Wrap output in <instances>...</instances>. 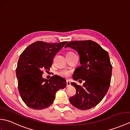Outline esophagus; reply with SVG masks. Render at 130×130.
Here are the masks:
<instances>
[{"instance_id": "obj_1", "label": "esophagus", "mask_w": 130, "mask_h": 130, "mask_svg": "<svg viewBox=\"0 0 130 130\" xmlns=\"http://www.w3.org/2000/svg\"><path fill=\"white\" fill-rule=\"evenodd\" d=\"M70 82L69 81V80H67V87H69V86H70Z\"/></svg>"}]
</instances>
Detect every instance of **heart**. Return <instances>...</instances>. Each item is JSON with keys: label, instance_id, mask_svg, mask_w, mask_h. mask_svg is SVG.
Listing matches in <instances>:
<instances>
[{"label": "heart", "instance_id": "obj_1", "mask_svg": "<svg viewBox=\"0 0 130 130\" xmlns=\"http://www.w3.org/2000/svg\"><path fill=\"white\" fill-rule=\"evenodd\" d=\"M58 75L59 76L63 77V78H67L71 74V71L68 69H62L60 70L59 72L57 73Z\"/></svg>", "mask_w": 130, "mask_h": 130}]
</instances>
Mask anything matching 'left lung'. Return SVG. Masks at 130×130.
Listing matches in <instances>:
<instances>
[{
  "label": "left lung",
  "instance_id": "obj_1",
  "mask_svg": "<svg viewBox=\"0 0 130 130\" xmlns=\"http://www.w3.org/2000/svg\"><path fill=\"white\" fill-rule=\"evenodd\" d=\"M68 47L78 52L81 63L74 71L73 79L85 81L83 86L71 83L76 92L70 102L79 109L92 108L103 99L111 84L112 66L108 53L92 40L70 41L65 46Z\"/></svg>",
  "mask_w": 130,
  "mask_h": 130
}]
</instances>
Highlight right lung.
<instances>
[{
    "label": "right lung",
    "instance_id": "add662e5",
    "mask_svg": "<svg viewBox=\"0 0 130 130\" xmlns=\"http://www.w3.org/2000/svg\"><path fill=\"white\" fill-rule=\"evenodd\" d=\"M67 43L36 41L21 54L16 68L18 89L28 107L34 109L46 108L53 103L57 91L67 86L65 80L59 76L55 75L49 80L42 76L43 70H50L55 56Z\"/></svg>",
    "mask_w": 130,
    "mask_h": 130
}]
</instances>
